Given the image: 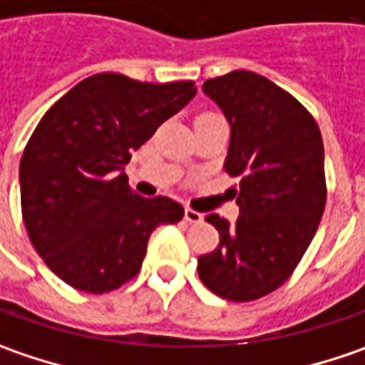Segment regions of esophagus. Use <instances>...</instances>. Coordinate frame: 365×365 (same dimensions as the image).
Wrapping results in <instances>:
<instances>
[{"mask_svg": "<svg viewBox=\"0 0 365 365\" xmlns=\"http://www.w3.org/2000/svg\"><path fill=\"white\" fill-rule=\"evenodd\" d=\"M183 218H185L187 222H192V225H198V222H202V220H204V214H200L198 210H194V208H185Z\"/></svg>", "mask_w": 365, "mask_h": 365, "instance_id": "obj_1", "label": "esophagus"}]
</instances>
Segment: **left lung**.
<instances>
[{
    "mask_svg": "<svg viewBox=\"0 0 365 365\" xmlns=\"http://www.w3.org/2000/svg\"><path fill=\"white\" fill-rule=\"evenodd\" d=\"M230 124L225 171L241 178L235 225L208 214L220 243L200 255L198 276L216 296L257 300L292 276L327 202L325 149L309 110L263 75L232 71L204 81Z\"/></svg>",
    "mask_w": 365,
    "mask_h": 365,
    "instance_id": "8db88e82",
    "label": "left lung"
}]
</instances>
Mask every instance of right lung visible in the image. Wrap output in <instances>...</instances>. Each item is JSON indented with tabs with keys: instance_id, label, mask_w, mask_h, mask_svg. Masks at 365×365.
I'll list each match as a JSON object with an SVG mask.
<instances>
[{
	"instance_id": "1",
	"label": "right lung",
	"mask_w": 365,
	"mask_h": 365,
	"mask_svg": "<svg viewBox=\"0 0 365 365\" xmlns=\"http://www.w3.org/2000/svg\"><path fill=\"white\" fill-rule=\"evenodd\" d=\"M194 96V81L98 73L40 118L20 161L22 218L65 284L89 294L116 290L138 274L153 230L182 220V204L138 196L122 169Z\"/></svg>"
}]
</instances>
